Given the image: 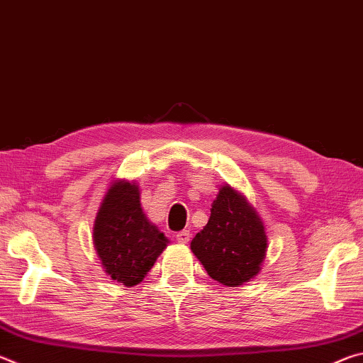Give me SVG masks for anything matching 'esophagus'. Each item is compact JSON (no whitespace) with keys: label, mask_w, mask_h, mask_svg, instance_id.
<instances>
[{"label":"esophagus","mask_w":363,"mask_h":363,"mask_svg":"<svg viewBox=\"0 0 363 363\" xmlns=\"http://www.w3.org/2000/svg\"><path fill=\"white\" fill-rule=\"evenodd\" d=\"M190 237H192V233H190L189 230H181L176 233V240L179 243H189Z\"/></svg>","instance_id":"esophagus-1"}]
</instances>
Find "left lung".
Masks as SVG:
<instances>
[{
    "label": "left lung",
    "instance_id": "left-lung-1",
    "mask_svg": "<svg viewBox=\"0 0 363 363\" xmlns=\"http://www.w3.org/2000/svg\"><path fill=\"white\" fill-rule=\"evenodd\" d=\"M190 248L211 279L225 286H238L259 272L267 237L247 200L225 186L213 201L208 224L194 237Z\"/></svg>",
    "mask_w": 363,
    "mask_h": 363
}]
</instances>
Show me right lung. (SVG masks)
Listing matches in <instances>:
<instances>
[{
	"label": "right lung",
	"instance_id": "right-lung-1",
	"mask_svg": "<svg viewBox=\"0 0 363 363\" xmlns=\"http://www.w3.org/2000/svg\"><path fill=\"white\" fill-rule=\"evenodd\" d=\"M167 237L147 220L134 182H115L94 224V247L106 272L126 286L138 285L167 248Z\"/></svg>",
	"mask_w": 363,
	"mask_h": 363
}]
</instances>
